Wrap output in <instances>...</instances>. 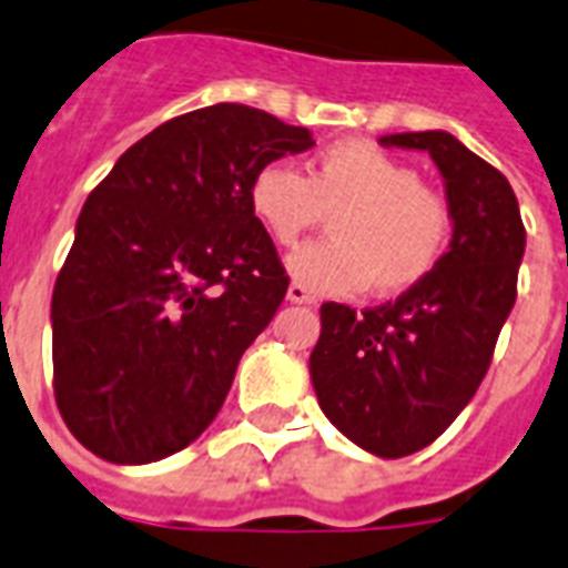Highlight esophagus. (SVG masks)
Returning a JSON list of instances; mask_svg holds the SVG:
<instances>
[{"mask_svg":"<svg viewBox=\"0 0 568 568\" xmlns=\"http://www.w3.org/2000/svg\"><path fill=\"white\" fill-rule=\"evenodd\" d=\"M287 298L293 302V305H314L316 302L314 293H311L305 284H298V281H293V284L287 287Z\"/></svg>","mask_w":568,"mask_h":568,"instance_id":"esophagus-1","label":"esophagus"}]
</instances>
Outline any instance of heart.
Returning a JSON list of instances; mask_svg holds the SVG:
<instances>
[{
  "instance_id": "1",
  "label": "heart",
  "mask_w": 568,
  "mask_h": 568,
  "mask_svg": "<svg viewBox=\"0 0 568 568\" xmlns=\"http://www.w3.org/2000/svg\"><path fill=\"white\" fill-rule=\"evenodd\" d=\"M252 213L278 245H293L332 213V240L290 254L293 281L311 293L346 296L371 287L394 296L438 266L453 219L412 162L367 142L325 148L311 174L263 165L248 189Z\"/></svg>"
}]
</instances>
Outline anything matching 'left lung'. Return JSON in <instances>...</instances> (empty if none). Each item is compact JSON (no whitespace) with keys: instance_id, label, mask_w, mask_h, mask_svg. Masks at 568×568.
I'll return each mask as SVG.
<instances>
[{"instance_id":"obj_1","label":"left lung","mask_w":568,"mask_h":568,"mask_svg":"<svg viewBox=\"0 0 568 568\" xmlns=\"http://www.w3.org/2000/svg\"><path fill=\"white\" fill-rule=\"evenodd\" d=\"M379 144L433 156L453 219L450 245L397 302L362 314L325 302L311 382L349 442L399 459L433 444L480 388L516 305L525 224L507 178L456 135L394 133Z\"/></svg>"}]
</instances>
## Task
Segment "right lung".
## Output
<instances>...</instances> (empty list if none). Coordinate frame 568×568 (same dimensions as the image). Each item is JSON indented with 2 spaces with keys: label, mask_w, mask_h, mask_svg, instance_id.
<instances>
[{
  "label": "right lung",
  "mask_w": 568,
  "mask_h": 568,
  "mask_svg": "<svg viewBox=\"0 0 568 568\" xmlns=\"http://www.w3.org/2000/svg\"><path fill=\"white\" fill-rule=\"evenodd\" d=\"M311 130L215 103L135 142L77 219L52 290V385L82 447L148 465L219 415L287 275L248 201L254 174Z\"/></svg>",
  "instance_id": "obj_1"
}]
</instances>
